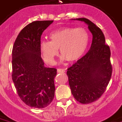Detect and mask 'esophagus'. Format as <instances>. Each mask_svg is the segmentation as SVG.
I'll use <instances>...</instances> for the list:
<instances>
[{
	"mask_svg": "<svg viewBox=\"0 0 122 122\" xmlns=\"http://www.w3.org/2000/svg\"><path fill=\"white\" fill-rule=\"evenodd\" d=\"M57 72H59V73H64V72H65V69H57Z\"/></svg>",
	"mask_w": 122,
	"mask_h": 122,
	"instance_id": "34e87169",
	"label": "esophagus"
}]
</instances>
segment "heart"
<instances>
[{"mask_svg":"<svg viewBox=\"0 0 122 122\" xmlns=\"http://www.w3.org/2000/svg\"><path fill=\"white\" fill-rule=\"evenodd\" d=\"M50 41L42 40L40 50L44 61L54 64L59 48L62 59L74 63L82 57L87 48L89 36L83 28L63 27L50 34Z\"/></svg>","mask_w":122,"mask_h":122,"instance_id":"1","label":"heart"}]
</instances>
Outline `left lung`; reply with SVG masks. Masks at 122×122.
Listing matches in <instances>:
<instances>
[{
  "label": "left lung",
  "mask_w": 122,
  "mask_h": 122,
  "mask_svg": "<svg viewBox=\"0 0 122 122\" xmlns=\"http://www.w3.org/2000/svg\"><path fill=\"white\" fill-rule=\"evenodd\" d=\"M84 21L93 36L90 50L67 69L72 94L82 104L95 101L105 92L112 76L110 50L105 44L102 30L86 18L73 19Z\"/></svg>",
  "instance_id": "left-lung-1"
}]
</instances>
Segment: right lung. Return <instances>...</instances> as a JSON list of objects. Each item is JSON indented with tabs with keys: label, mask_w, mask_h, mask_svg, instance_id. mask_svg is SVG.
<instances>
[{
	"label": "right lung",
	"mask_w": 122,
	"mask_h": 122,
	"mask_svg": "<svg viewBox=\"0 0 122 122\" xmlns=\"http://www.w3.org/2000/svg\"><path fill=\"white\" fill-rule=\"evenodd\" d=\"M53 21H36L23 29L12 50V80L20 99L30 107L43 108L53 101L57 69L47 68L41 58L40 42Z\"/></svg>",
	"instance_id": "1"
}]
</instances>
